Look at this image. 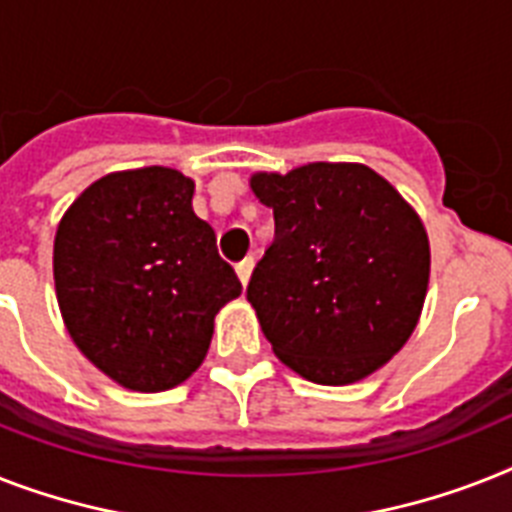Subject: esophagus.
<instances>
[{"label":"esophagus","mask_w":512,"mask_h":512,"mask_svg":"<svg viewBox=\"0 0 512 512\" xmlns=\"http://www.w3.org/2000/svg\"><path fill=\"white\" fill-rule=\"evenodd\" d=\"M252 268H255V260H252V257H244L242 263L236 265V276H239V281H242L244 286H247L249 276H252Z\"/></svg>","instance_id":"esophagus-1"}]
</instances>
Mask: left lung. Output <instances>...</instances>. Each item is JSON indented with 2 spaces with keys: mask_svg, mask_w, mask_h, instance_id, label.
<instances>
[{
  "mask_svg": "<svg viewBox=\"0 0 512 512\" xmlns=\"http://www.w3.org/2000/svg\"><path fill=\"white\" fill-rule=\"evenodd\" d=\"M276 236L247 299L281 363L355 384L410 339L429 289V236L402 194L360 162H310L249 178Z\"/></svg>",
  "mask_w": 512,
  "mask_h": 512,
  "instance_id": "1",
  "label": "left lung"
}]
</instances>
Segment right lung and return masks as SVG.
<instances>
[{
    "label": "right lung",
    "instance_id": "obj_1",
    "mask_svg": "<svg viewBox=\"0 0 512 512\" xmlns=\"http://www.w3.org/2000/svg\"><path fill=\"white\" fill-rule=\"evenodd\" d=\"M191 197L194 181L173 168L120 170L83 191L54 236L70 339L134 392L186 381L210 350L218 310L242 294Z\"/></svg>",
    "mask_w": 512,
    "mask_h": 512
}]
</instances>
